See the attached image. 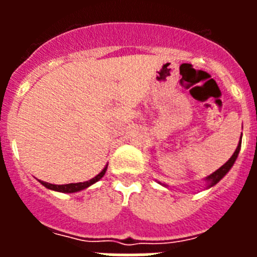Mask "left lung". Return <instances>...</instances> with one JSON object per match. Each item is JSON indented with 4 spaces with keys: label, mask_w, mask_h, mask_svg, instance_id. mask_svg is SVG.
<instances>
[{
    "label": "left lung",
    "mask_w": 257,
    "mask_h": 257,
    "mask_svg": "<svg viewBox=\"0 0 257 257\" xmlns=\"http://www.w3.org/2000/svg\"><path fill=\"white\" fill-rule=\"evenodd\" d=\"M240 139H242V136H240ZM240 144H242V140H239V143H238V147L235 148V152L233 153V156H231L230 158H229V160L226 161V162L224 163L221 167H220V169H217L215 172H212V174H210L208 176H206L205 178V183H206L205 189H210V188H212L213 185H216V184L219 183V181L221 180V179L224 178V176H225L229 171H230V169L233 167L234 162L237 161L238 154H239ZM160 184L161 185H163V187L169 188V185H166V184H162V183H160Z\"/></svg>",
    "instance_id": "1"
}]
</instances>
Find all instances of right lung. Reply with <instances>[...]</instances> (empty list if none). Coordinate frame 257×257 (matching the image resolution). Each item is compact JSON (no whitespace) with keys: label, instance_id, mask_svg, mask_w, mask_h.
I'll list each match as a JSON object with an SVG mask.
<instances>
[{"label":"right lung","instance_id":"1","mask_svg":"<svg viewBox=\"0 0 257 257\" xmlns=\"http://www.w3.org/2000/svg\"><path fill=\"white\" fill-rule=\"evenodd\" d=\"M106 169H108V165H105L103 170H101L99 174L95 176V178L90 179L87 181H83V183H72V184H64V185H55V184H50V183H45V181H40L45 188L50 190H54V192H59V193H77V192H81V190H85L87 189L88 187H91L92 184L97 183V181L100 180L103 178L104 175H105Z\"/></svg>","mask_w":257,"mask_h":257}]
</instances>
